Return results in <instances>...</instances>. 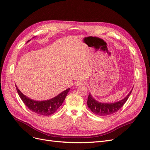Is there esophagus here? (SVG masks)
I'll return each mask as SVG.
<instances>
[{
    "instance_id": "obj_1",
    "label": "esophagus",
    "mask_w": 150,
    "mask_h": 150,
    "mask_svg": "<svg viewBox=\"0 0 150 150\" xmlns=\"http://www.w3.org/2000/svg\"><path fill=\"white\" fill-rule=\"evenodd\" d=\"M83 84V83L82 81H77V82H76L75 83V85H76V86H77V87L81 86H82Z\"/></svg>"
}]
</instances>
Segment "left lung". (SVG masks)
<instances>
[{"instance_id": "1", "label": "left lung", "mask_w": 150, "mask_h": 150, "mask_svg": "<svg viewBox=\"0 0 150 150\" xmlns=\"http://www.w3.org/2000/svg\"><path fill=\"white\" fill-rule=\"evenodd\" d=\"M132 91V89L125 98L115 103H101L96 100L90 93L88 96L87 106L95 115L102 116L112 115L121 108L129 98Z\"/></svg>"}]
</instances>
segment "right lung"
Wrapping results in <instances>:
<instances>
[{
  "instance_id": "add662e5",
  "label": "right lung",
  "mask_w": 150,
  "mask_h": 150,
  "mask_svg": "<svg viewBox=\"0 0 150 150\" xmlns=\"http://www.w3.org/2000/svg\"><path fill=\"white\" fill-rule=\"evenodd\" d=\"M29 40H28V42ZM16 88L21 100L28 108L38 115L42 116H49L56 112L59 108L62 106L70 90V88H67L66 91H64L56 97L50 100L36 101L29 98L26 95L23 94L16 86Z\"/></svg>"
}]
</instances>
